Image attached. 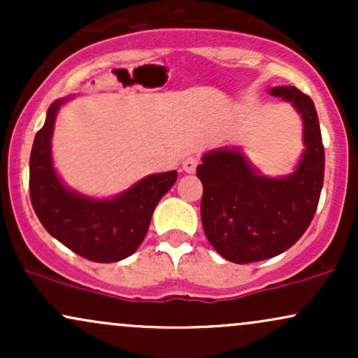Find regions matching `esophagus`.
Returning <instances> with one entry per match:
<instances>
[{
    "instance_id": "34e87169",
    "label": "esophagus",
    "mask_w": 358,
    "mask_h": 358,
    "mask_svg": "<svg viewBox=\"0 0 358 358\" xmlns=\"http://www.w3.org/2000/svg\"><path fill=\"white\" fill-rule=\"evenodd\" d=\"M196 166H199V159H196L195 156H188V158H185L182 163L185 173H195Z\"/></svg>"
}]
</instances>
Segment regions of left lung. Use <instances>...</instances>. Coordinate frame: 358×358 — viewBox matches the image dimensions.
Instances as JSON below:
<instances>
[{
	"instance_id": "1",
	"label": "left lung",
	"mask_w": 358,
	"mask_h": 358,
	"mask_svg": "<svg viewBox=\"0 0 358 358\" xmlns=\"http://www.w3.org/2000/svg\"><path fill=\"white\" fill-rule=\"evenodd\" d=\"M269 94L291 102L301 116L305 150L293 173L262 175L239 148L208 151L196 166L203 185V232L212 248L236 264L289 249L313 220L323 187L324 150L313 101L291 85L273 87Z\"/></svg>"
}]
</instances>
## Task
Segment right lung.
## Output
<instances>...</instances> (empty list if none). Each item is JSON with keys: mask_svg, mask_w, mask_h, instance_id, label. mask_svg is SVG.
Returning a JSON list of instances; mask_svg holds the SVG:
<instances>
[{"mask_svg": "<svg viewBox=\"0 0 358 358\" xmlns=\"http://www.w3.org/2000/svg\"><path fill=\"white\" fill-rule=\"evenodd\" d=\"M47 110L30 155V199L47 232L65 248L94 262H117L145 239L155 207L173 187L176 171L148 175L113 199H92L72 190L53 168L52 134L60 106Z\"/></svg>", "mask_w": 358, "mask_h": 358, "instance_id": "obj_1", "label": "right lung"}]
</instances>
